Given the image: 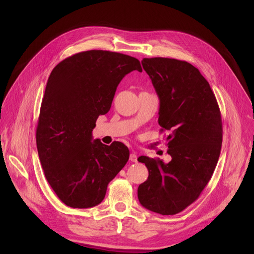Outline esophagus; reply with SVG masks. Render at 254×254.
Here are the masks:
<instances>
[{"instance_id": "1", "label": "esophagus", "mask_w": 254, "mask_h": 254, "mask_svg": "<svg viewBox=\"0 0 254 254\" xmlns=\"http://www.w3.org/2000/svg\"><path fill=\"white\" fill-rule=\"evenodd\" d=\"M137 159H138V155L136 153H130V155H129V161L130 162L136 163Z\"/></svg>"}]
</instances>
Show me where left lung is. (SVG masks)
<instances>
[{
  "label": "left lung",
  "mask_w": 254,
  "mask_h": 254,
  "mask_svg": "<svg viewBox=\"0 0 254 254\" xmlns=\"http://www.w3.org/2000/svg\"><path fill=\"white\" fill-rule=\"evenodd\" d=\"M142 65L159 98L158 125L169 131L172 159L138 158L149 172L138 198L146 209L174 215L197 199L213 175L221 150V114L208 81L190 63L151 58Z\"/></svg>",
  "instance_id": "1"
}]
</instances>
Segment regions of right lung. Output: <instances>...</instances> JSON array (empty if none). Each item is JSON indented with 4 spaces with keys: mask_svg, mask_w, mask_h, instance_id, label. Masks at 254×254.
I'll use <instances>...</instances> for the list:
<instances>
[{
    "mask_svg": "<svg viewBox=\"0 0 254 254\" xmlns=\"http://www.w3.org/2000/svg\"><path fill=\"white\" fill-rule=\"evenodd\" d=\"M139 60L107 50H88L64 59L52 70L40 108L36 142L45 177L61 201L91 208L128 161L122 142L110 146L91 131L111 108L116 88Z\"/></svg>",
    "mask_w": 254,
    "mask_h": 254,
    "instance_id": "add662e5",
    "label": "right lung"
}]
</instances>
